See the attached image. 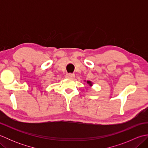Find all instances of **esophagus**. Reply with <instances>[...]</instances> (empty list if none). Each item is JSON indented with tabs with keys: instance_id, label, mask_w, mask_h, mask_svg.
<instances>
[{
	"instance_id": "obj_1",
	"label": "esophagus",
	"mask_w": 148,
	"mask_h": 148,
	"mask_svg": "<svg viewBox=\"0 0 148 148\" xmlns=\"http://www.w3.org/2000/svg\"><path fill=\"white\" fill-rule=\"evenodd\" d=\"M66 78H68V79H74L75 77L74 74H66L65 76Z\"/></svg>"
}]
</instances>
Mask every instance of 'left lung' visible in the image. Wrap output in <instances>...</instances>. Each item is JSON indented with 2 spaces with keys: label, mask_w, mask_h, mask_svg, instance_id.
Masks as SVG:
<instances>
[{
  "label": "left lung",
  "mask_w": 148,
  "mask_h": 148,
  "mask_svg": "<svg viewBox=\"0 0 148 148\" xmlns=\"http://www.w3.org/2000/svg\"><path fill=\"white\" fill-rule=\"evenodd\" d=\"M84 81H85V82H86V83L88 84L90 86H93V83L91 81H86V80H84Z\"/></svg>",
  "instance_id": "left-lung-1"
}]
</instances>
